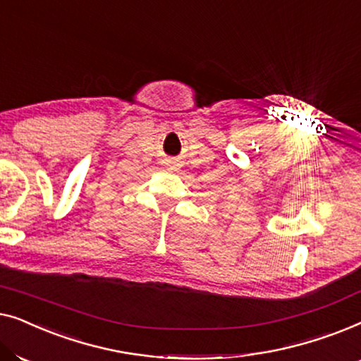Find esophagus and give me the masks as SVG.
Returning a JSON list of instances; mask_svg holds the SVG:
<instances>
[{
	"mask_svg": "<svg viewBox=\"0 0 361 361\" xmlns=\"http://www.w3.org/2000/svg\"><path fill=\"white\" fill-rule=\"evenodd\" d=\"M179 169V164H176V162H169L167 164V171H177Z\"/></svg>",
	"mask_w": 361,
	"mask_h": 361,
	"instance_id": "34e87169",
	"label": "esophagus"
}]
</instances>
